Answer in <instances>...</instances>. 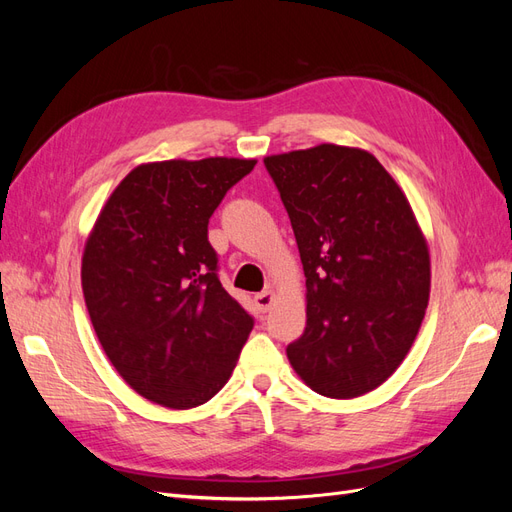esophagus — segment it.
<instances>
[{"mask_svg": "<svg viewBox=\"0 0 512 512\" xmlns=\"http://www.w3.org/2000/svg\"><path fill=\"white\" fill-rule=\"evenodd\" d=\"M273 301H275V292L273 290H265V292H258L256 297H254V303H256V307L260 309L262 314L265 312H269L271 309V305H273Z\"/></svg>", "mask_w": 512, "mask_h": 512, "instance_id": "34e87169", "label": "esophagus"}]
</instances>
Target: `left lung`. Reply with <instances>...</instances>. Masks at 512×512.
I'll return each instance as SVG.
<instances>
[{
  "mask_svg": "<svg viewBox=\"0 0 512 512\" xmlns=\"http://www.w3.org/2000/svg\"><path fill=\"white\" fill-rule=\"evenodd\" d=\"M299 245L307 327L286 348L309 389L361 397L412 348L429 303V247L404 190L359 147L267 156Z\"/></svg>",
  "mask_w": 512,
  "mask_h": 512,
  "instance_id": "obj_1",
  "label": "left lung"
}]
</instances>
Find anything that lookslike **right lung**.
Returning a JSON list of instances; mask_svg holds the SVG:
<instances>
[{"instance_id": "right-lung-1", "label": "right lung", "mask_w": 512, "mask_h": 512, "mask_svg": "<svg viewBox=\"0 0 512 512\" xmlns=\"http://www.w3.org/2000/svg\"><path fill=\"white\" fill-rule=\"evenodd\" d=\"M256 160L136 166L108 196L81 267L96 335L132 389L173 410L228 382L254 320L224 290L207 226Z\"/></svg>"}]
</instances>
